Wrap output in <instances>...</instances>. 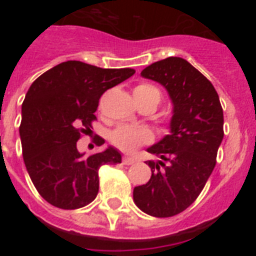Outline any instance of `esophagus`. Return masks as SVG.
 I'll return each mask as SVG.
<instances>
[{
    "label": "esophagus",
    "mask_w": 256,
    "mask_h": 256,
    "mask_svg": "<svg viewBox=\"0 0 256 256\" xmlns=\"http://www.w3.org/2000/svg\"><path fill=\"white\" fill-rule=\"evenodd\" d=\"M122 162H123L124 165H132V164H134L137 160H136L134 158H130V156H124Z\"/></svg>",
    "instance_id": "obj_1"
}]
</instances>
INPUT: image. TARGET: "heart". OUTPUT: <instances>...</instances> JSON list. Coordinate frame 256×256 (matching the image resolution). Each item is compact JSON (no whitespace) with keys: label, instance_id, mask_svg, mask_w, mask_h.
Returning <instances> with one entry per match:
<instances>
[{"label":"heart","instance_id":"heart-1","mask_svg":"<svg viewBox=\"0 0 256 256\" xmlns=\"http://www.w3.org/2000/svg\"><path fill=\"white\" fill-rule=\"evenodd\" d=\"M133 94L138 105L144 102H152L158 106L162 100V92L151 83H140L133 90ZM110 141L115 148L124 152H134L140 146L148 144L152 141V133L146 128L133 126H120L112 130Z\"/></svg>","mask_w":256,"mask_h":256}]
</instances>
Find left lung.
Segmentation results:
<instances>
[{"label": "left lung", "instance_id": "obj_1", "mask_svg": "<svg viewBox=\"0 0 256 256\" xmlns=\"http://www.w3.org/2000/svg\"><path fill=\"white\" fill-rule=\"evenodd\" d=\"M164 86L173 102L170 134L148 148L151 178L133 190L136 205L148 216H177L198 198L216 164L223 140V108L209 79L182 58H166L142 70Z\"/></svg>", "mask_w": 256, "mask_h": 256}]
</instances>
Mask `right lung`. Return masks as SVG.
<instances>
[{
	"mask_svg": "<svg viewBox=\"0 0 256 256\" xmlns=\"http://www.w3.org/2000/svg\"><path fill=\"white\" fill-rule=\"evenodd\" d=\"M134 72L70 60L32 83L22 105V158L32 182L48 204L65 210L86 206L98 192V169L122 162L114 148L83 158L76 142L91 132L100 97ZM102 144L98 137L96 144Z\"/></svg>",
	"mask_w": 256,
	"mask_h": 256,
	"instance_id": "add662e5",
	"label": "right lung"
}]
</instances>
